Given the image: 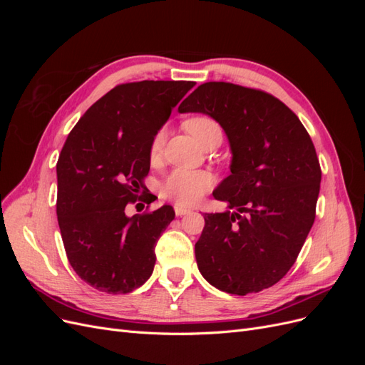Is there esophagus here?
Returning <instances> with one entry per match:
<instances>
[{
    "instance_id": "obj_1",
    "label": "esophagus",
    "mask_w": 365,
    "mask_h": 365,
    "mask_svg": "<svg viewBox=\"0 0 365 365\" xmlns=\"http://www.w3.org/2000/svg\"><path fill=\"white\" fill-rule=\"evenodd\" d=\"M190 213V210L189 208H185V207H181V205H175V215L176 216H185V215H189Z\"/></svg>"
}]
</instances>
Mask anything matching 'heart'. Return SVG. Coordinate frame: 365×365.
<instances>
[{"label": "heart", "mask_w": 365, "mask_h": 365, "mask_svg": "<svg viewBox=\"0 0 365 365\" xmlns=\"http://www.w3.org/2000/svg\"><path fill=\"white\" fill-rule=\"evenodd\" d=\"M216 121L208 117H193L185 123L187 130L200 141L208 129L216 128ZM164 143V130H158L150 143V157L155 158L161 152ZM212 176L202 170L176 169L161 184V195L180 205H193L210 190Z\"/></svg>", "instance_id": "obj_1"}]
</instances>
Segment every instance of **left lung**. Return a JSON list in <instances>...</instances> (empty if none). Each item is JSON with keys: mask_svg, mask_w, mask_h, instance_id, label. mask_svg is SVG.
<instances>
[{"mask_svg": "<svg viewBox=\"0 0 365 365\" xmlns=\"http://www.w3.org/2000/svg\"><path fill=\"white\" fill-rule=\"evenodd\" d=\"M178 111L216 120L231 149V173L213 196L233 212L204 216L197 269L228 294L269 288L291 269L315 220L322 169L311 137L279 98L235 83H202Z\"/></svg>", "mask_w": 365, "mask_h": 365, "instance_id": "obj_1", "label": "left lung"}]
</instances>
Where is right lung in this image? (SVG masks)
<instances>
[{"label": "right lung", "mask_w": 365, "mask_h": 365, "mask_svg": "<svg viewBox=\"0 0 365 365\" xmlns=\"http://www.w3.org/2000/svg\"><path fill=\"white\" fill-rule=\"evenodd\" d=\"M193 86L187 81L118 85L88 109L65 141L56 165L61 236L73 269L97 291L128 294L152 275L157 240L173 208L132 217L125 208L141 193L153 135Z\"/></svg>", "instance_id": "right-lung-1"}]
</instances>
